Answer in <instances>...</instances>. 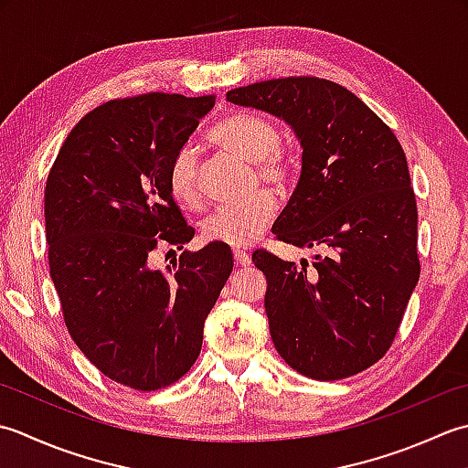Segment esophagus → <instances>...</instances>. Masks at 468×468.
Instances as JSON below:
<instances>
[{"label": "esophagus", "mask_w": 468, "mask_h": 468, "mask_svg": "<svg viewBox=\"0 0 468 468\" xmlns=\"http://www.w3.org/2000/svg\"><path fill=\"white\" fill-rule=\"evenodd\" d=\"M234 264L238 266V269H248V266L252 264L250 254L244 250H234Z\"/></svg>", "instance_id": "esophagus-1"}]
</instances>
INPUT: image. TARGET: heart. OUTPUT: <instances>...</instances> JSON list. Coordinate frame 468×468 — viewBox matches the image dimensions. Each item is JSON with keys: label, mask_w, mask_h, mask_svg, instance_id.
<instances>
[{"label": "heart", "mask_w": 468, "mask_h": 468, "mask_svg": "<svg viewBox=\"0 0 468 468\" xmlns=\"http://www.w3.org/2000/svg\"><path fill=\"white\" fill-rule=\"evenodd\" d=\"M216 147L254 164L256 179L262 186L284 192L294 177V164L281 149V133L274 122L254 112H232L220 119L207 133ZM169 192L181 206L197 207L202 202L197 181V155L192 147H181L167 169ZM276 204L269 194H256L244 204L216 207L202 222L206 242L232 248L250 246L269 228Z\"/></svg>", "instance_id": "obj_1"}]
</instances>
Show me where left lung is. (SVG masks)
Returning <instances> with one entry per match:
<instances>
[{"mask_svg":"<svg viewBox=\"0 0 468 468\" xmlns=\"http://www.w3.org/2000/svg\"><path fill=\"white\" fill-rule=\"evenodd\" d=\"M226 99L282 119L303 147L299 184L276 240L319 246L313 271L266 250L252 262L276 351L299 374L335 381L374 366L394 343L418 279V209L404 149L354 92L317 76L234 89Z\"/></svg>","mask_w":468,"mask_h":468,"instance_id":"left-lung-1","label":"left lung"}]
</instances>
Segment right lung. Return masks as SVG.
<instances>
[{
  "mask_svg": "<svg viewBox=\"0 0 468 468\" xmlns=\"http://www.w3.org/2000/svg\"><path fill=\"white\" fill-rule=\"evenodd\" d=\"M214 102L167 92L104 102L76 122L48 174V264L66 329L101 374L141 392L196 364L234 266L216 242L165 271L149 266L159 246L184 248L196 234L167 169Z\"/></svg>",
  "mask_w": 468,
  "mask_h": 468,
  "instance_id": "1",
  "label": "right lung"
}]
</instances>
